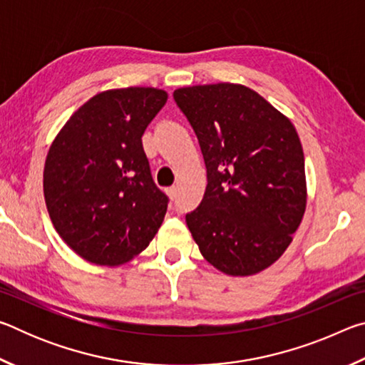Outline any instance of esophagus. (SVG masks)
I'll return each mask as SVG.
<instances>
[{
  "label": "esophagus",
  "mask_w": 365,
  "mask_h": 365,
  "mask_svg": "<svg viewBox=\"0 0 365 365\" xmlns=\"http://www.w3.org/2000/svg\"><path fill=\"white\" fill-rule=\"evenodd\" d=\"M165 191H168V195H169L170 200H174V197L177 196V187H169Z\"/></svg>",
  "instance_id": "34e87169"
}]
</instances>
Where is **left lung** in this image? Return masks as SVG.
Returning a JSON list of instances; mask_svg holds the SVG:
<instances>
[{"instance_id": "8db88e82", "label": "left lung", "mask_w": 365, "mask_h": 365, "mask_svg": "<svg viewBox=\"0 0 365 365\" xmlns=\"http://www.w3.org/2000/svg\"><path fill=\"white\" fill-rule=\"evenodd\" d=\"M196 133L207 187L187 225L209 264L257 274L279 259L306 211L304 154L288 117L235 83L174 91Z\"/></svg>"}]
</instances>
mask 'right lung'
<instances>
[{
	"instance_id": "1",
	"label": "right lung",
	"mask_w": 365,
	"mask_h": 365,
	"mask_svg": "<svg viewBox=\"0 0 365 365\" xmlns=\"http://www.w3.org/2000/svg\"><path fill=\"white\" fill-rule=\"evenodd\" d=\"M168 101L148 86L108 90L78 108L49 148L43 191L59 237L88 262L119 265L150 245L169 197L141 137Z\"/></svg>"
}]
</instances>
